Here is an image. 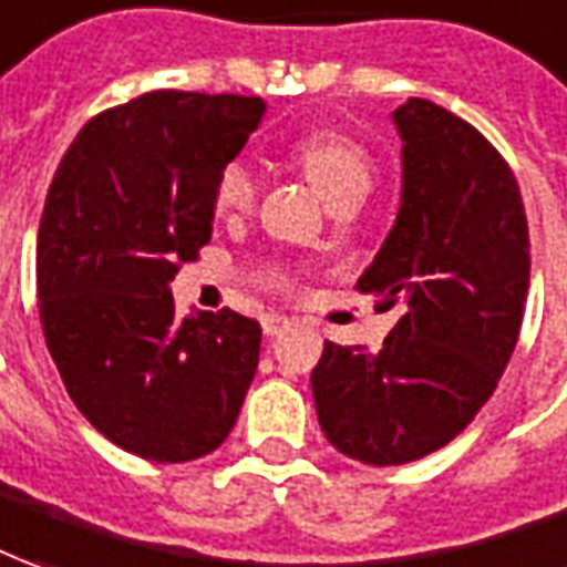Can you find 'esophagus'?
Masks as SVG:
<instances>
[{
  "instance_id": "1",
  "label": "esophagus",
  "mask_w": 567,
  "mask_h": 567,
  "mask_svg": "<svg viewBox=\"0 0 567 567\" xmlns=\"http://www.w3.org/2000/svg\"><path fill=\"white\" fill-rule=\"evenodd\" d=\"M296 323L290 321V318H280V315H268L265 321H261V330H265V336H280V333H287V330H292Z\"/></svg>"
}]
</instances>
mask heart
I'll return each instance as SVG.
<instances>
[{
  "label": "heart",
  "instance_id": "1",
  "mask_svg": "<svg viewBox=\"0 0 567 567\" xmlns=\"http://www.w3.org/2000/svg\"><path fill=\"white\" fill-rule=\"evenodd\" d=\"M292 159L299 163V169L306 172L308 182L321 190V197L330 206H346L358 203L370 190L373 182V163L361 144L349 135H336V132H315L296 144ZM213 200L221 216H237L246 213L256 200V175L246 166L244 159L225 163L216 178Z\"/></svg>",
  "mask_w": 567,
  "mask_h": 567
}]
</instances>
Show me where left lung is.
Masks as SVG:
<instances>
[{"mask_svg": "<svg viewBox=\"0 0 567 567\" xmlns=\"http://www.w3.org/2000/svg\"><path fill=\"white\" fill-rule=\"evenodd\" d=\"M401 209L358 290L401 308L380 351L323 342L311 370L327 441L367 466H401L454 441L494 395L528 299L530 244L509 163L425 97L395 113Z\"/></svg>", "mask_w": 567, "mask_h": 567, "instance_id": "8db88e82", "label": "left lung"}]
</instances>
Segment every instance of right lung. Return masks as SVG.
I'll return each instance as SVG.
<instances>
[{
    "instance_id": "1",
    "label": "right lung",
    "mask_w": 567,
    "mask_h": 567,
    "mask_svg": "<svg viewBox=\"0 0 567 567\" xmlns=\"http://www.w3.org/2000/svg\"><path fill=\"white\" fill-rule=\"evenodd\" d=\"M265 101L147 92L92 116L54 172L37 240L39 321L68 395L154 463L216 451L259 367L231 308L175 318L169 284L213 237L216 178Z\"/></svg>"
}]
</instances>
